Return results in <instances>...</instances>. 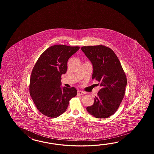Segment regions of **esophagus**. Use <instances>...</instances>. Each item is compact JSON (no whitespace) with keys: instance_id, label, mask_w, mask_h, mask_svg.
Segmentation results:
<instances>
[{"instance_id":"1","label":"esophagus","mask_w":154,"mask_h":154,"mask_svg":"<svg viewBox=\"0 0 154 154\" xmlns=\"http://www.w3.org/2000/svg\"><path fill=\"white\" fill-rule=\"evenodd\" d=\"M78 94L79 95H84L85 94V92L82 91H78Z\"/></svg>"}]
</instances>
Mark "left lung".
Wrapping results in <instances>:
<instances>
[{
    "label": "left lung",
    "instance_id": "1",
    "mask_svg": "<svg viewBox=\"0 0 154 154\" xmlns=\"http://www.w3.org/2000/svg\"><path fill=\"white\" fill-rule=\"evenodd\" d=\"M82 51L93 66L92 79L100 82L94 103L86 109L97 118H107L117 110L125 96L127 78L118 57L111 48L102 45L84 46Z\"/></svg>",
    "mask_w": 154,
    "mask_h": 154
}]
</instances>
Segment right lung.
<instances>
[{
  "mask_svg": "<svg viewBox=\"0 0 154 154\" xmlns=\"http://www.w3.org/2000/svg\"><path fill=\"white\" fill-rule=\"evenodd\" d=\"M79 47L57 45L48 48L40 56L33 68L29 94L36 107L43 115L56 118L66 110L71 98L77 95L74 87L61 86V76L67 70V62Z\"/></svg>",
  "mask_w": 154,
  "mask_h": 154,
  "instance_id": "obj_1",
  "label": "right lung"
}]
</instances>
